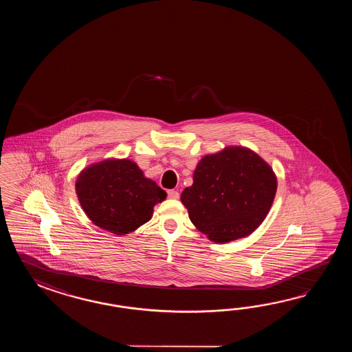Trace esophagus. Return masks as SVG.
<instances>
[{"label":"esophagus","instance_id":"34e87169","mask_svg":"<svg viewBox=\"0 0 352 352\" xmlns=\"http://www.w3.org/2000/svg\"><path fill=\"white\" fill-rule=\"evenodd\" d=\"M167 195L170 199H179V191H176V190H168Z\"/></svg>","mask_w":352,"mask_h":352}]
</instances>
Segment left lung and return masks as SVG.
I'll use <instances>...</instances> for the list:
<instances>
[{
    "label": "left lung",
    "mask_w": 352,
    "mask_h": 352,
    "mask_svg": "<svg viewBox=\"0 0 352 352\" xmlns=\"http://www.w3.org/2000/svg\"><path fill=\"white\" fill-rule=\"evenodd\" d=\"M276 191V175L265 161L248 148L228 147L202 158L181 201L200 232L215 243H228L262 224Z\"/></svg>",
    "instance_id": "8db88e82"
}]
</instances>
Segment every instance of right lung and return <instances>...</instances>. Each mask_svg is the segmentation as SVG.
<instances>
[{
	"mask_svg": "<svg viewBox=\"0 0 352 352\" xmlns=\"http://www.w3.org/2000/svg\"><path fill=\"white\" fill-rule=\"evenodd\" d=\"M82 210L94 224L123 235L147 223L165 190L129 160H107L82 170L75 184Z\"/></svg>",
	"mask_w": 352,
	"mask_h": 352,
	"instance_id": "1",
	"label": "right lung"
}]
</instances>
